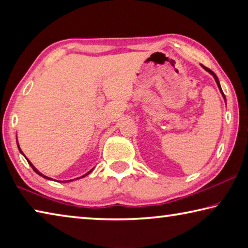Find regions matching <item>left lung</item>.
I'll use <instances>...</instances> for the list:
<instances>
[{
    "mask_svg": "<svg viewBox=\"0 0 248 248\" xmlns=\"http://www.w3.org/2000/svg\"><path fill=\"white\" fill-rule=\"evenodd\" d=\"M203 66V65H202ZM204 68V70H207L208 72L210 73V74H212L213 75V78H215V79H216V82H217V86H219V89H220V91H221V93H222V95H223V97L225 98V96H224V94H223V92H222V89H221V85H220V82H219V78H217V77L216 75V73L215 72H212L211 70L210 69H208V68H205V66H203Z\"/></svg>",
    "mask_w": 248,
    "mask_h": 248,
    "instance_id": "1",
    "label": "left lung"
}]
</instances>
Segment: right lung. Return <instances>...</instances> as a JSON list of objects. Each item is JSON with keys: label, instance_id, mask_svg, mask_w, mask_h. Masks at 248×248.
I'll use <instances>...</instances> for the list:
<instances>
[{"label": "right lung", "instance_id": "1", "mask_svg": "<svg viewBox=\"0 0 248 248\" xmlns=\"http://www.w3.org/2000/svg\"><path fill=\"white\" fill-rule=\"evenodd\" d=\"M18 149H19V148H18ZM19 151H20V149H19ZM20 152H22V151H20ZM22 154H23V152H22ZM26 159H27V158H26ZM27 162L29 163V165H31V169H32L33 170H35L37 174H38V175H40V176H43V177H45V178H47V179H51V178H49V177H47V176H45V175H43V174H41V173H40V171H39L38 170H37V169H36V167H35V166H33V165L31 164V162H29V159H27ZM91 171H92V170H91ZM91 171H89V173H87V174H85V175H84V176L89 175V174L91 173ZM84 176H82V177H84ZM79 178H81V177H79ZM65 182H69V180H64V182H63V183H65Z\"/></svg>", "mask_w": 248, "mask_h": 248}]
</instances>
